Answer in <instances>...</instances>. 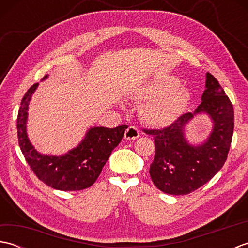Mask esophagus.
Listing matches in <instances>:
<instances>
[{"label":"esophagus","mask_w":248,"mask_h":248,"mask_svg":"<svg viewBox=\"0 0 248 248\" xmlns=\"http://www.w3.org/2000/svg\"><path fill=\"white\" fill-rule=\"evenodd\" d=\"M139 136H140V130L136 128L135 125H130L124 132V139L129 140H133L135 139H138Z\"/></svg>","instance_id":"1"}]
</instances>
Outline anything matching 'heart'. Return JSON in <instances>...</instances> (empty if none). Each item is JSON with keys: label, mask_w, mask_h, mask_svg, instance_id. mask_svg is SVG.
Returning <instances> with one entry per match:
<instances>
[{"label": "heart", "mask_w": 248, "mask_h": 248, "mask_svg": "<svg viewBox=\"0 0 248 248\" xmlns=\"http://www.w3.org/2000/svg\"><path fill=\"white\" fill-rule=\"evenodd\" d=\"M141 100H148L141 116L152 125H167L175 121L183 112L187 103V89L177 84L173 78L147 84L139 93Z\"/></svg>", "instance_id": "heart-1"}]
</instances>
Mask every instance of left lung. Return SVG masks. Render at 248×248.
<instances>
[{"instance_id":"left-lung-1","label":"left lung","mask_w":248,"mask_h":248,"mask_svg":"<svg viewBox=\"0 0 248 248\" xmlns=\"http://www.w3.org/2000/svg\"><path fill=\"white\" fill-rule=\"evenodd\" d=\"M202 103L194 113H186L166 128L144 129L155 139V160L150 177L155 186L166 194H189L217 175L227 160L234 128L232 103L218 81L207 73ZM207 112L214 121L213 132L203 144L189 145L184 128L195 114Z\"/></svg>"}]
</instances>
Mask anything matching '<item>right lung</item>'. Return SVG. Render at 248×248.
<instances>
[{"mask_svg": "<svg viewBox=\"0 0 248 248\" xmlns=\"http://www.w3.org/2000/svg\"><path fill=\"white\" fill-rule=\"evenodd\" d=\"M48 78L45 76L43 80ZM38 86H31L21 101L17 118L18 141L26 162L40 181L60 191H81L96 182L113 149L124 138L128 125L91 128L77 148L64 155H44L37 152L26 134L29 102Z\"/></svg>", "mask_w": 248, "mask_h": 248, "instance_id": "add662e5", "label": "right lung"}]
</instances>
